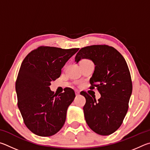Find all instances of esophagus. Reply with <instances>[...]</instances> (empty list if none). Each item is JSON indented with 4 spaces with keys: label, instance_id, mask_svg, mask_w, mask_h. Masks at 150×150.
<instances>
[{
    "label": "esophagus",
    "instance_id": "1",
    "mask_svg": "<svg viewBox=\"0 0 150 150\" xmlns=\"http://www.w3.org/2000/svg\"><path fill=\"white\" fill-rule=\"evenodd\" d=\"M75 93H76V96L80 95V92L78 91H77V90L75 91Z\"/></svg>",
    "mask_w": 150,
    "mask_h": 150
}]
</instances>
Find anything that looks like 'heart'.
<instances>
[{
	"label": "heart",
	"mask_w": 150,
	"mask_h": 150,
	"mask_svg": "<svg viewBox=\"0 0 150 150\" xmlns=\"http://www.w3.org/2000/svg\"><path fill=\"white\" fill-rule=\"evenodd\" d=\"M83 60H82V61H83Z\"/></svg>",
	"instance_id": "obj_1"
}]
</instances>
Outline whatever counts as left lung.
<instances>
[{"label":"left lung","instance_id":"8db88e82","mask_svg":"<svg viewBox=\"0 0 150 150\" xmlns=\"http://www.w3.org/2000/svg\"><path fill=\"white\" fill-rule=\"evenodd\" d=\"M84 59L91 60L96 66L90 80V89L96 87L101 94L96 101L85 91L80 93L86 100L83 108L86 121L98 134H111L122 125L128 109L132 91L129 69L122 54L105 45L81 49L75 62Z\"/></svg>","mask_w":150,"mask_h":150}]
</instances>
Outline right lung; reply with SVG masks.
I'll return each mask as SVG.
<instances>
[{
	"mask_svg": "<svg viewBox=\"0 0 150 150\" xmlns=\"http://www.w3.org/2000/svg\"><path fill=\"white\" fill-rule=\"evenodd\" d=\"M78 50L40 47L23 59L16 82L18 106L25 126L35 134L51 136L64 125L74 91L67 88L56 95L49 86L60 77L62 68Z\"/></svg>",
	"mask_w": 150,
	"mask_h": 150,
	"instance_id": "add662e5",
	"label": "right lung"
}]
</instances>
